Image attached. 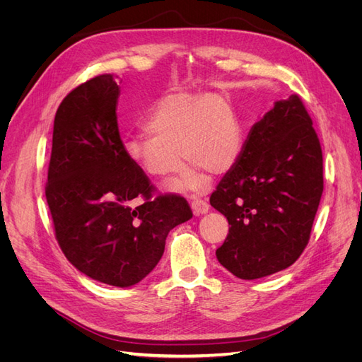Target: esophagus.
Returning a JSON list of instances; mask_svg holds the SVG:
<instances>
[{
  "label": "esophagus",
  "instance_id": "34e87169",
  "mask_svg": "<svg viewBox=\"0 0 362 362\" xmlns=\"http://www.w3.org/2000/svg\"><path fill=\"white\" fill-rule=\"evenodd\" d=\"M192 210H193L194 216H202V214L208 213L210 206H208L206 201H204V199H193L192 201Z\"/></svg>",
  "mask_w": 362,
  "mask_h": 362
}]
</instances>
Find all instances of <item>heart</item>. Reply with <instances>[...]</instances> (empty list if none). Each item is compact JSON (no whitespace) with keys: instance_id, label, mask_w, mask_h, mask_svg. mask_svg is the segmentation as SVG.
<instances>
[{"instance_id":"1","label":"heart","mask_w":362,"mask_h":362,"mask_svg":"<svg viewBox=\"0 0 362 362\" xmlns=\"http://www.w3.org/2000/svg\"><path fill=\"white\" fill-rule=\"evenodd\" d=\"M145 128L148 136L124 141L125 154L148 177L163 180L180 170L181 153L190 166L169 185L173 192H202L204 170H229L242 148L233 107L216 93L166 95L151 110Z\"/></svg>"}]
</instances>
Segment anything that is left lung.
<instances>
[{"label":"left lung","instance_id":"left-lung-1","mask_svg":"<svg viewBox=\"0 0 362 362\" xmlns=\"http://www.w3.org/2000/svg\"><path fill=\"white\" fill-rule=\"evenodd\" d=\"M322 193L320 141L300 98L291 95L250 128L211 194V206L231 225L216 250L218 262L240 279L290 267L308 245Z\"/></svg>","mask_w":362,"mask_h":362}]
</instances>
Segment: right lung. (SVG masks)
Segmentation results:
<instances>
[{"mask_svg":"<svg viewBox=\"0 0 362 362\" xmlns=\"http://www.w3.org/2000/svg\"><path fill=\"white\" fill-rule=\"evenodd\" d=\"M116 78L98 75L68 93L54 119L45 187L56 238L86 276L136 286L163 257L170 229L192 218L182 196H154L119 136ZM144 197L139 207L130 201Z\"/></svg>","mask_w":362,"mask_h":362,"instance_id":"obj_1","label":"right lung"}]
</instances>
